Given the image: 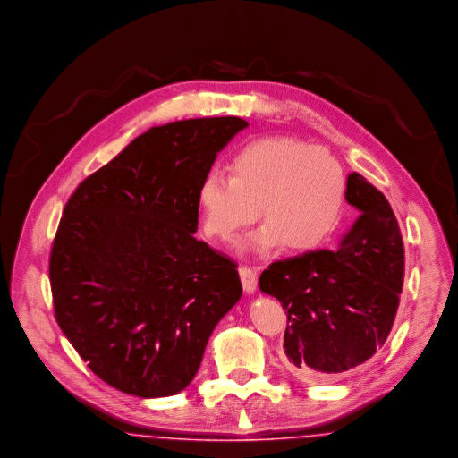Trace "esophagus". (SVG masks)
Listing matches in <instances>:
<instances>
[{
  "instance_id": "1",
  "label": "esophagus",
  "mask_w": 458,
  "mask_h": 458,
  "mask_svg": "<svg viewBox=\"0 0 458 458\" xmlns=\"http://www.w3.org/2000/svg\"><path fill=\"white\" fill-rule=\"evenodd\" d=\"M240 273V279H242V284H243V290L247 293H254L257 290V269L254 267H249V266H242L238 269Z\"/></svg>"
}]
</instances>
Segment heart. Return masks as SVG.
<instances>
[{
  "instance_id": "b5f03b06",
  "label": "heart",
  "mask_w": 458,
  "mask_h": 458,
  "mask_svg": "<svg viewBox=\"0 0 458 458\" xmlns=\"http://www.w3.org/2000/svg\"><path fill=\"white\" fill-rule=\"evenodd\" d=\"M232 177L209 172L199 187L204 230L230 240L257 218L264 226L247 247L307 252L334 233L346 204V174L324 148L293 138H264L242 148Z\"/></svg>"
}]
</instances>
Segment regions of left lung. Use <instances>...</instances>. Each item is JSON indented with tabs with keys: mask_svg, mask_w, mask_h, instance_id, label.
Wrapping results in <instances>:
<instances>
[{
	"mask_svg": "<svg viewBox=\"0 0 458 458\" xmlns=\"http://www.w3.org/2000/svg\"><path fill=\"white\" fill-rule=\"evenodd\" d=\"M346 201L360 216L335 250L277 260L259 279L288 313L283 363L309 382L332 380L382 349L403 292V242L390 204L356 172Z\"/></svg>",
	"mask_w": 458,
	"mask_h": 458,
	"instance_id": "obj_1",
	"label": "left lung"
}]
</instances>
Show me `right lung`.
<instances>
[{
  "label": "right lung",
  "mask_w": 458,
  "mask_h": 458,
  "mask_svg": "<svg viewBox=\"0 0 458 458\" xmlns=\"http://www.w3.org/2000/svg\"><path fill=\"white\" fill-rule=\"evenodd\" d=\"M240 117L148 129L76 187L53 242L57 324L110 386L179 394L242 296L237 264L198 240L199 187Z\"/></svg>",
  "instance_id": "add662e5"
}]
</instances>
